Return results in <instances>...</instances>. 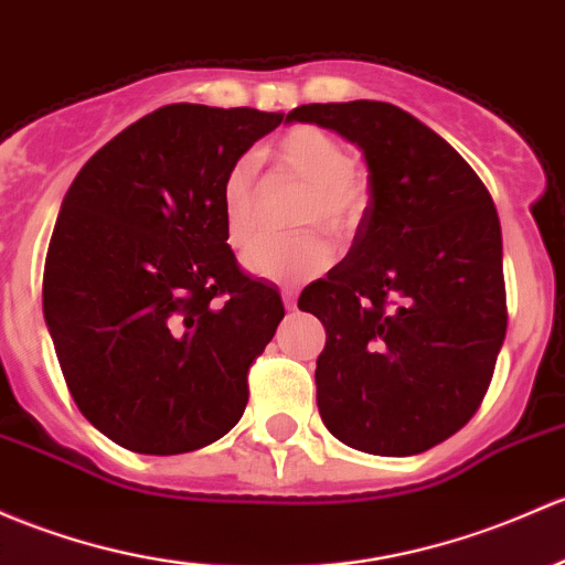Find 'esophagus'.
Wrapping results in <instances>:
<instances>
[{
  "label": "esophagus",
  "mask_w": 565,
  "mask_h": 565,
  "mask_svg": "<svg viewBox=\"0 0 565 565\" xmlns=\"http://www.w3.org/2000/svg\"><path fill=\"white\" fill-rule=\"evenodd\" d=\"M281 298H284V308H287V311H295V308H298V292H295V289H284Z\"/></svg>",
  "instance_id": "1"
}]
</instances>
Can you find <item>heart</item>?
<instances>
[{
    "label": "heart",
    "mask_w": 565,
    "mask_h": 565,
    "mask_svg": "<svg viewBox=\"0 0 565 565\" xmlns=\"http://www.w3.org/2000/svg\"><path fill=\"white\" fill-rule=\"evenodd\" d=\"M278 168L306 186L298 207V227H322L330 235H349L367 205V173L347 146L328 129L298 124L273 148ZM222 222L230 246L243 248L257 233V157L243 153L222 181ZM332 263V246L317 233L289 241H257L243 257L248 273L276 284H295L317 276Z\"/></svg>",
    "instance_id": "b5f03b06"
}]
</instances>
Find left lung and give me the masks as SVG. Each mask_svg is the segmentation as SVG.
<instances>
[{
	"label": "left lung",
	"instance_id": "left-lung-1",
	"mask_svg": "<svg viewBox=\"0 0 565 565\" xmlns=\"http://www.w3.org/2000/svg\"><path fill=\"white\" fill-rule=\"evenodd\" d=\"M360 146L367 200L352 248L300 295L328 330L317 403L338 441L419 455L482 406L507 335L501 222L471 164L390 103L300 105Z\"/></svg>",
	"mask_w": 565,
	"mask_h": 565
}]
</instances>
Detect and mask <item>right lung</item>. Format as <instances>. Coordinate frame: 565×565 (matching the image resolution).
Listing matches in <instances>:
<instances>
[{
    "mask_svg": "<svg viewBox=\"0 0 565 565\" xmlns=\"http://www.w3.org/2000/svg\"><path fill=\"white\" fill-rule=\"evenodd\" d=\"M284 121L164 105L105 142L64 194L43 313L70 395L110 441L181 455L235 427L281 298L237 267L222 222L230 164Z\"/></svg>",
    "mask_w": 565,
    "mask_h": 565,
    "instance_id": "obj_1",
    "label": "right lung"
}]
</instances>
